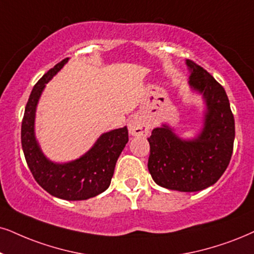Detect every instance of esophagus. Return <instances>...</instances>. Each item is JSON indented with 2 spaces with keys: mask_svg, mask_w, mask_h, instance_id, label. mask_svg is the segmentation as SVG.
Wrapping results in <instances>:
<instances>
[{
  "mask_svg": "<svg viewBox=\"0 0 254 254\" xmlns=\"http://www.w3.org/2000/svg\"><path fill=\"white\" fill-rule=\"evenodd\" d=\"M127 127H129V133L134 137H146L150 132L147 122L140 117L132 118Z\"/></svg>",
  "mask_w": 254,
  "mask_h": 254,
  "instance_id": "esophagus-1",
  "label": "esophagus"
}]
</instances>
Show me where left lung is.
<instances>
[{"mask_svg":"<svg viewBox=\"0 0 254 254\" xmlns=\"http://www.w3.org/2000/svg\"><path fill=\"white\" fill-rule=\"evenodd\" d=\"M189 86L204 101L203 127L193 138H182L169 124L155 127L150 138L149 172L162 188L197 192L213 185L229 165L233 151L234 118L219 83L186 60Z\"/></svg>","mask_w":254,"mask_h":254,"instance_id":"8db88e82","label":"left lung"}]
</instances>
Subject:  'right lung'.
<instances>
[{"label":"right lung","mask_w":254,"mask_h":254,"mask_svg":"<svg viewBox=\"0 0 254 254\" xmlns=\"http://www.w3.org/2000/svg\"><path fill=\"white\" fill-rule=\"evenodd\" d=\"M63 60L36 83L29 96L21 129L22 149L35 181L54 197L64 200H85L110 186L115 166L129 140L127 127L102 133L79 158L56 163L42 151L35 134V117L46 84L68 63Z\"/></svg>","instance_id":"right-lung-1"}]
</instances>
